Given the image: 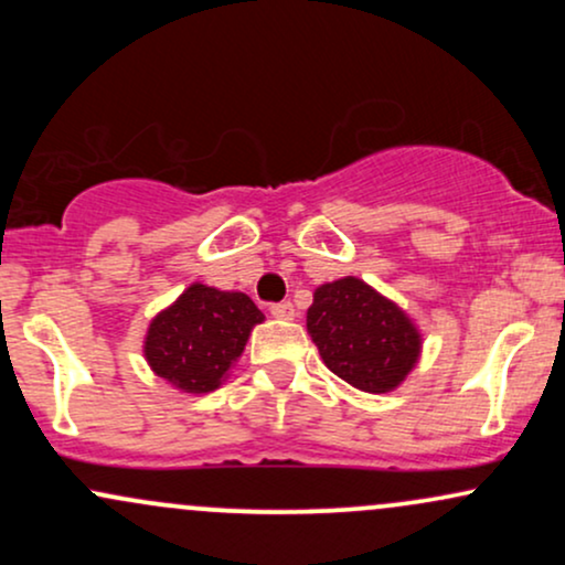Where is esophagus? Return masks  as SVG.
<instances>
[{"label":"esophagus","mask_w":565,"mask_h":565,"mask_svg":"<svg viewBox=\"0 0 565 565\" xmlns=\"http://www.w3.org/2000/svg\"><path fill=\"white\" fill-rule=\"evenodd\" d=\"M270 316H274V319H281V321H291L297 316V310L291 302H276V305H270Z\"/></svg>","instance_id":"obj_1"}]
</instances>
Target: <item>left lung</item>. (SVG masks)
Masks as SVG:
<instances>
[{"mask_svg":"<svg viewBox=\"0 0 565 565\" xmlns=\"http://www.w3.org/2000/svg\"><path fill=\"white\" fill-rule=\"evenodd\" d=\"M305 321L329 372L364 393L404 385L423 355L412 316L359 276L316 287Z\"/></svg>","mask_w":565,"mask_h":565,"instance_id":"left-lung-1","label":"left lung"}]
</instances>
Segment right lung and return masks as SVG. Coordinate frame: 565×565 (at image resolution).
Wrapping results in <instances>:
<instances>
[{
    "instance_id": "obj_1",
    "label": "right lung",
    "mask_w": 565,
    "mask_h": 565,
    "mask_svg": "<svg viewBox=\"0 0 565 565\" xmlns=\"http://www.w3.org/2000/svg\"><path fill=\"white\" fill-rule=\"evenodd\" d=\"M263 321L244 291L193 281L148 323L142 355L151 372L180 393H212L228 380L252 329Z\"/></svg>"
}]
</instances>
